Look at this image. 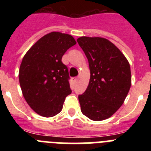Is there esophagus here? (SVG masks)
I'll list each match as a JSON object with an SVG mask.
<instances>
[{
	"label": "esophagus",
	"mask_w": 151,
	"mask_h": 151,
	"mask_svg": "<svg viewBox=\"0 0 151 151\" xmlns=\"http://www.w3.org/2000/svg\"><path fill=\"white\" fill-rule=\"evenodd\" d=\"M78 78H77V77H76V78H73V82H78Z\"/></svg>",
	"instance_id": "1"
}]
</instances>
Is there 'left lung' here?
Returning a JSON list of instances; mask_svg holds the SVG:
<instances>
[{
    "mask_svg": "<svg viewBox=\"0 0 151 151\" xmlns=\"http://www.w3.org/2000/svg\"><path fill=\"white\" fill-rule=\"evenodd\" d=\"M77 42L88 58L91 71L87 89L78 95L81 110L91 120H104L118 110L129 93L130 65L107 39L84 36Z\"/></svg>",
    "mask_w": 151,
    "mask_h": 151,
    "instance_id": "8db88e82",
    "label": "left lung"
}]
</instances>
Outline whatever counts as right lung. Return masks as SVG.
<instances>
[{
  "label": "right lung",
  "instance_id": "right-lung-1",
  "mask_svg": "<svg viewBox=\"0 0 151 151\" xmlns=\"http://www.w3.org/2000/svg\"><path fill=\"white\" fill-rule=\"evenodd\" d=\"M76 44L70 35L53 32L40 38L24 56L19 84L28 104L40 116L57 115L71 94L68 68L61 60Z\"/></svg>",
  "mask_w": 151,
  "mask_h": 151
}]
</instances>
